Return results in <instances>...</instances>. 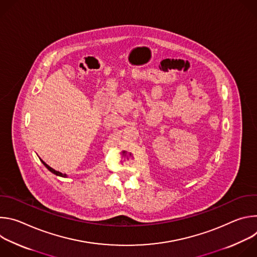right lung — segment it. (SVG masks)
Wrapping results in <instances>:
<instances>
[{
    "label": "right lung",
    "mask_w": 257,
    "mask_h": 257,
    "mask_svg": "<svg viewBox=\"0 0 257 257\" xmlns=\"http://www.w3.org/2000/svg\"><path fill=\"white\" fill-rule=\"evenodd\" d=\"M43 162V164L46 166V168L49 170V171H51L52 173H54V174H56L57 176H61V177H66V174H62V173H60V172H58V171H56V170H54L53 168H51L49 165H47L44 161H42Z\"/></svg>",
    "instance_id": "1"
}]
</instances>
